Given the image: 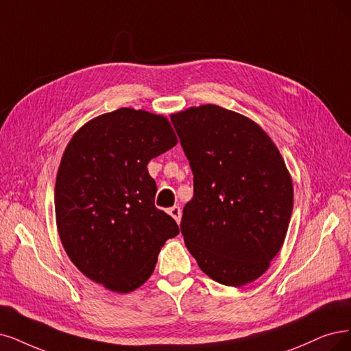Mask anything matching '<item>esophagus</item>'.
Segmentation results:
<instances>
[{"label":"esophagus","instance_id":"1","mask_svg":"<svg viewBox=\"0 0 351 351\" xmlns=\"http://www.w3.org/2000/svg\"><path fill=\"white\" fill-rule=\"evenodd\" d=\"M167 213L171 214V215L175 218V221H176V223H179V221H180V215H182V211H180V206L175 205V206H172V208H169V210H167Z\"/></svg>","mask_w":351,"mask_h":351}]
</instances>
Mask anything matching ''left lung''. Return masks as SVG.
<instances>
[{"label":"left lung","instance_id":"1","mask_svg":"<svg viewBox=\"0 0 351 351\" xmlns=\"http://www.w3.org/2000/svg\"><path fill=\"white\" fill-rule=\"evenodd\" d=\"M193 173L180 231L204 274L243 287L267 270L289 227L292 179L274 141L213 104L172 115Z\"/></svg>","mask_w":351,"mask_h":351}]
</instances>
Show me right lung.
Listing matches in <instances>:
<instances>
[{"instance_id":"obj_1","label":"right lung","mask_w":351,"mask_h":351,"mask_svg":"<svg viewBox=\"0 0 351 351\" xmlns=\"http://www.w3.org/2000/svg\"><path fill=\"white\" fill-rule=\"evenodd\" d=\"M171 123L120 108L77 130L63 153L55 188L58 231L72 263L110 291L127 293L153 274L175 219L154 206L147 163L176 146Z\"/></svg>"}]
</instances>
